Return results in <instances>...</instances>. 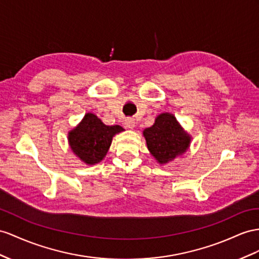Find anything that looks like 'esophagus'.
Returning a JSON list of instances; mask_svg holds the SVG:
<instances>
[{
    "label": "esophagus",
    "mask_w": 259,
    "mask_h": 259,
    "mask_svg": "<svg viewBox=\"0 0 259 259\" xmlns=\"http://www.w3.org/2000/svg\"><path fill=\"white\" fill-rule=\"evenodd\" d=\"M124 125L127 128H129V129H132V128H135V125H136V120L134 118H125L124 119Z\"/></svg>",
    "instance_id": "1"
}]
</instances>
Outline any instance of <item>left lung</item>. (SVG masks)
Here are the masks:
<instances>
[{"label":"left lung","mask_w":259,"mask_h":259,"mask_svg":"<svg viewBox=\"0 0 259 259\" xmlns=\"http://www.w3.org/2000/svg\"><path fill=\"white\" fill-rule=\"evenodd\" d=\"M148 149L161 164L184 153L189 147L190 137L184 132L171 114H161L154 124L143 131Z\"/></svg>","instance_id":"left-lung-1"}]
</instances>
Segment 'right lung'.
<instances>
[{
	"instance_id": "obj_1",
	"label": "right lung",
	"mask_w": 259,
	"mask_h": 259,
	"mask_svg": "<svg viewBox=\"0 0 259 259\" xmlns=\"http://www.w3.org/2000/svg\"><path fill=\"white\" fill-rule=\"evenodd\" d=\"M123 129L120 125H106L94 114H86L69 134L72 151L86 164L101 162L111 144L112 137Z\"/></svg>"
}]
</instances>
